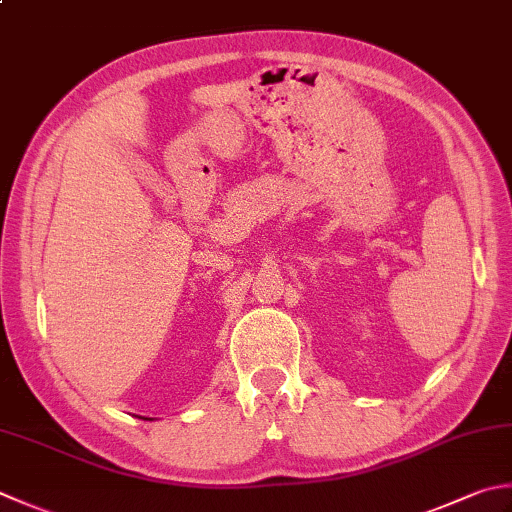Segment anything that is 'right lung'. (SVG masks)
<instances>
[{
  "label": "right lung",
  "mask_w": 512,
  "mask_h": 512,
  "mask_svg": "<svg viewBox=\"0 0 512 512\" xmlns=\"http://www.w3.org/2000/svg\"><path fill=\"white\" fill-rule=\"evenodd\" d=\"M144 419H148V417H144Z\"/></svg>",
  "instance_id": "add662e5"
}]
</instances>
